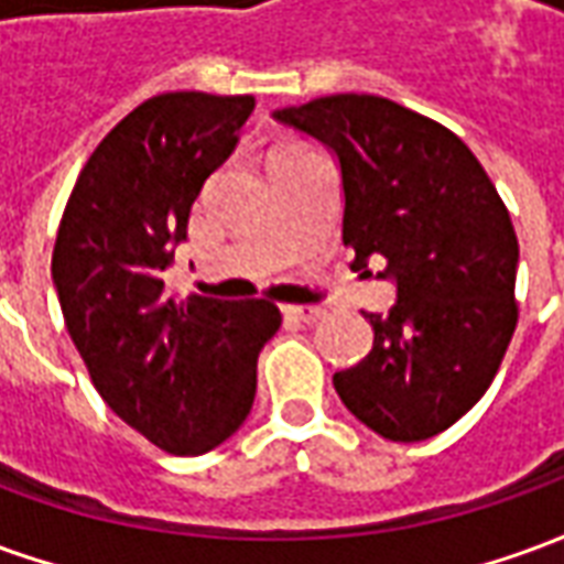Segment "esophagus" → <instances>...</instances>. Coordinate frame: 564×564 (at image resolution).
Listing matches in <instances>:
<instances>
[{
	"label": "esophagus",
	"instance_id": "34e87169",
	"mask_svg": "<svg viewBox=\"0 0 564 564\" xmlns=\"http://www.w3.org/2000/svg\"><path fill=\"white\" fill-rule=\"evenodd\" d=\"M283 317L295 319V323H317L326 311L317 305H281Z\"/></svg>",
	"mask_w": 564,
	"mask_h": 564
}]
</instances>
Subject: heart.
Returning <instances> with one entry per match:
<instances>
[{
	"mask_svg": "<svg viewBox=\"0 0 564 564\" xmlns=\"http://www.w3.org/2000/svg\"><path fill=\"white\" fill-rule=\"evenodd\" d=\"M302 148V144H293V141H290V144H281V148H274V153H286V150H299Z\"/></svg>",
	"mask_w": 564,
	"mask_h": 564,
	"instance_id": "heart-1",
	"label": "heart"
}]
</instances>
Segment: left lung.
<instances>
[{
  "label": "left lung",
  "instance_id": "8db88e82",
  "mask_svg": "<svg viewBox=\"0 0 564 564\" xmlns=\"http://www.w3.org/2000/svg\"><path fill=\"white\" fill-rule=\"evenodd\" d=\"M274 117L338 153L354 269L383 259L399 290L390 314H368L371 354L335 390L390 441L444 432L489 390L520 319V245L496 184L456 132L383 96L335 93Z\"/></svg>",
  "mask_w": 564,
  "mask_h": 564
}]
</instances>
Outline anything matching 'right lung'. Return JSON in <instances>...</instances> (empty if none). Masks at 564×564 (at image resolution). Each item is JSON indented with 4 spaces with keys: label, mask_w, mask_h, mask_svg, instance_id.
<instances>
[{
    "label": "right lung",
    "mask_w": 564,
    "mask_h": 564,
    "mask_svg": "<svg viewBox=\"0 0 564 564\" xmlns=\"http://www.w3.org/2000/svg\"><path fill=\"white\" fill-rule=\"evenodd\" d=\"M253 105L196 90L141 102L90 153L56 232L51 274L93 387L174 456L208 453L245 423L259 350L281 329L269 299H177L162 281Z\"/></svg>",
    "instance_id": "1"
}]
</instances>
